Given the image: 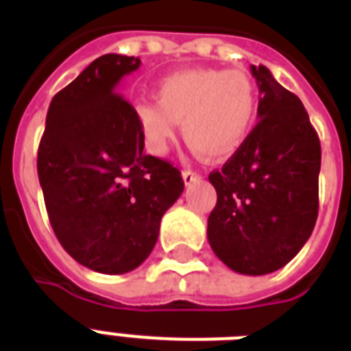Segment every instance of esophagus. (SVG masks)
<instances>
[{"label": "esophagus", "mask_w": 351, "mask_h": 351, "mask_svg": "<svg viewBox=\"0 0 351 351\" xmlns=\"http://www.w3.org/2000/svg\"><path fill=\"white\" fill-rule=\"evenodd\" d=\"M182 178H184V184H186V186H191V184H195V182L200 180V178H202V175H198L197 171L186 169L184 173H182Z\"/></svg>", "instance_id": "esophagus-1"}]
</instances>
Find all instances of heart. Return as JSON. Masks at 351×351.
Returning a JSON list of instances; mask_svg holds the SVG:
<instances>
[{
	"label": "heart",
	"instance_id": "b5f03b06",
	"mask_svg": "<svg viewBox=\"0 0 351 351\" xmlns=\"http://www.w3.org/2000/svg\"><path fill=\"white\" fill-rule=\"evenodd\" d=\"M258 109L255 82L242 71L195 67L165 76L158 100H140L132 117L153 153H164L178 123L186 142L209 160L230 158L250 136Z\"/></svg>",
	"mask_w": 351,
	"mask_h": 351
}]
</instances>
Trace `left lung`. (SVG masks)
Wrapping results in <instances>:
<instances>
[{
    "instance_id": "obj_1",
    "label": "left lung",
    "mask_w": 351,
    "mask_h": 351,
    "mask_svg": "<svg viewBox=\"0 0 351 351\" xmlns=\"http://www.w3.org/2000/svg\"><path fill=\"white\" fill-rule=\"evenodd\" d=\"M251 74L261 120L222 171L209 175L217 206L208 240L233 271L266 275L286 266L315 228L321 142L299 96L264 65H251Z\"/></svg>"
}]
</instances>
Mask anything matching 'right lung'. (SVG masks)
<instances>
[{"label":"right lung","mask_w":351,"mask_h":351,"mask_svg":"<svg viewBox=\"0 0 351 351\" xmlns=\"http://www.w3.org/2000/svg\"><path fill=\"white\" fill-rule=\"evenodd\" d=\"M140 58L104 54L52 98L38 176L54 234L82 266L132 271L184 191L180 171L143 151L132 106L118 95Z\"/></svg>","instance_id":"right-lung-1"}]
</instances>
